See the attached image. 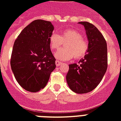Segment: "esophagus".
Listing matches in <instances>:
<instances>
[{"label": "esophagus", "instance_id": "34e87169", "mask_svg": "<svg viewBox=\"0 0 121 121\" xmlns=\"http://www.w3.org/2000/svg\"><path fill=\"white\" fill-rule=\"evenodd\" d=\"M55 63H56V66H59L60 65L62 64V63L60 62V61H58V60L56 61V62Z\"/></svg>", "mask_w": 121, "mask_h": 121}]
</instances>
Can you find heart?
I'll use <instances>...</instances> for the list:
<instances>
[{
    "label": "heart",
    "mask_w": 121,
    "mask_h": 121,
    "mask_svg": "<svg viewBox=\"0 0 121 121\" xmlns=\"http://www.w3.org/2000/svg\"><path fill=\"white\" fill-rule=\"evenodd\" d=\"M65 44V49L56 53L55 56L60 60H69L73 57L78 60L83 58L88 49V43L83 38L80 33L75 29H67L60 35L53 34L49 38V45L53 51H58Z\"/></svg>",
    "instance_id": "b5f03b06"
}]
</instances>
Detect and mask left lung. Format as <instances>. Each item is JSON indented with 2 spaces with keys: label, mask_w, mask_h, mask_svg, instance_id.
<instances>
[{
  "label": "left lung",
  "mask_w": 121,
  "mask_h": 121,
  "mask_svg": "<svg viewBox=\"0 0 121 121\" xmlns=\"http://www.w3.org/2000/svg\"><path fill=\"white\" fill-rule=\"evenodd\" d=\"M84 26L88 40V49L78 64L69 65L66 82L77 94L91 92L101 82L107 68V43L103 35L92 24L80 22Z\"/></svg>",
  "instance_id": "obj_1"
}]
</instances>
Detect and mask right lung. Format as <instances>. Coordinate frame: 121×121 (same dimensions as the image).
Segmentation results:
<instances>
[{
	"label": "right lung",
	"mask_w": 121,
	"mask_h": 121,
	"mask_svg": "<svg viewBox=\"0 0 121 121\" xmlns=\"http://www.w3.org/2000/svg\"><path fill=\"white\" fill-rule=\"evenodd\" d=\"M51 22L35 20L21 32L14 42L10 66L16 80L27 91L37 92L44 87L56 68L49 38Z\"/></svg>",
	"instance_id": "1"
}]
</instances>
